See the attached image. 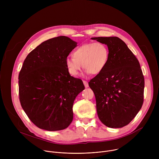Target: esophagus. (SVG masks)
<instances>
[{"label":"esophagus","mask_w":159,"mask_h":159,"mask_svg":"<svg viewBox=\"0 0 159 159\" xmlns=\"http://www.w3.org/2000/svg\"><path fill=\"white\" fill-rule=\"evenodd\" d=\"M83 83H84V86H85V88H87V87H89V84H88V82H87V81H85V80H83Z\"/></svg>","instance_id":"1"}]
</instances>
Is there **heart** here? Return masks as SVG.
Listing matches in <instances>:
<instances>
[{
    "mask_svg": "<svg viewBox=\"0 0 159 159\" xmlns=\"http://www.w3.org/2000/svg\"><path fill=\"white\" fill-rule=\"evenodd\" d=\"M73 58L65 59V65L69 74L73 77L79 75L82 65L85 74L97 75L106 67L109 57V49L101 42L82 44L72 53Z\"/></svg>",
    "mask_w": 159,
    "mask_h": 159,
    "instance_id": "obj_1",
    "label": "heart"
}]
</instances>
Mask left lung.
<instances>
[{
	"instance_id": "1",
	"label": "left lung",
	"mask_w": 159,
	"mask_h": 159,
	"mask_svg": "<svg viewBox=\"0 0 159 159\" xmlns=\"http://www.w3.org/2000/svg\"><path fill=\"white\" fill-rule=\"evenodd\" d=\"M91 39L106 44L109 52L104 69L89 82L96 97L98 117L109 128H122L143 105L145 81L139 61L118 37Z\"/></svg>"
}]
</instances>
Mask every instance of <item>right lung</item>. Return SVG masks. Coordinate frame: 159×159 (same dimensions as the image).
I'll return each mask as SVG.
<instances>
[{
	"label": "right lung",
	"mask_w": 159,
	"mask_h": 159,
	"mask_svg": "<svg viewBox=\"0 0 159 159\" xmlns=\"http://www.w3.org/2000/svg\"><path fill=\"white\" fill-rule=\"evenodd\" d=\"M77 43L61 36L41 43L26 57L19 74L20 105L39 128L58 131L73 120L72 107L85 89L67 71L65 59Z\"/></svg>",
	"instance_id": "right-lung-1"
}]
</instances>
